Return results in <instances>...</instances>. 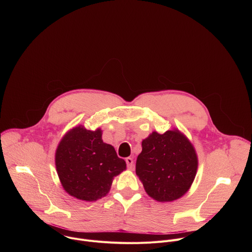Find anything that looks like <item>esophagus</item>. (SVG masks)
I'll return each mask as SVG.
<instances>
[{"mask_svg": "<svg viewBox=\"0 0 252 252\" xmlns=\"http://www.w3.org/2000/svg\"><path fill=\"white\" fill-rule=\"evenodd\" d=\"M126 162L127 168L132 169V167H133V159H132L131 158H126Z\"/></svg>", "mask_w": 252, "mask_h": 252, "instance_id": "obj_1", "label": "esophagus"}]
</instances>
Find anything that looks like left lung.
I'll return each instance as SVG.
<instances>
[{
	"instance_id": "left-lung-1",
	"label": "left lung",
	"mask_w": 252,
	"mask_h": 252,
	"mask_svg": "<svg viewBox=\"0 0 252 252\" xmlns=\"http://www.w3.org/2000/svg\"><path fill=\"white\" fill-rule=\"evenodd\" d=\"M135 172L147 193L158 201H172L190 188L197 157L189 140L178 130L154 131L141 142Z\"/></svg>"
}]
</instances>
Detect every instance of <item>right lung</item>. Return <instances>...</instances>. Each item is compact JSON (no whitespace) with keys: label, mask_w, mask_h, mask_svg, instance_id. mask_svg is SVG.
I'll use <instances>...</instances> for the list:
<instances>
[{"label":"right lung","mask_w":252,"mask_h":252,"mask_svg":"<svg viewBox=\"0 0 252 252\" xmlns=\"http://www.w3.org/2000/svg\"><path fill=\"white\" fill-rule=\"evenodd\" d=\"M56 166L64 190L82 200L93 201L109 192L114 176L126 169L111 145L101 139V130L80 126L68 131L57 149Z\"/></svg>","instance_id":"1"}]
</instances>
